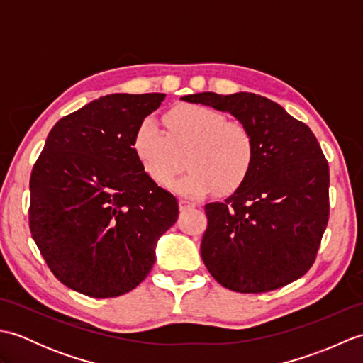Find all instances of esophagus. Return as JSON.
Here are the masks:
<instances>
[{
    "label": "esophagus",
    "instance_id": "esophagus-1",
    "mask_svg": "<svg viewBox=\"0 0 363 363\" xmlns=\"http://www.w3.org/2000/svg\"><path fill=\"white\" fill-rule=\"evenodd\" d=\"M179 207H181V211H187V209H191V207H195V203L187 201V199H181Z\"/></svg>",
    "mask_w": 363,
    "mask_h": 363
}]
</instances>
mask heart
I'll return each mask as SVG.
<instances>
[{
    "label": "heart",
    "instance_id": "b5f03b06",
    "mask_svg": "<svg viewBox=\"0 0 363 363\" xmlns=\"http://www.w3.org/2000/svg\"><path fill=\"white\" fill-rule=\"evenodd\" d=\"M167 133L145 118L133 137V151L143 172L157 184H168L177 172V152L189 150V172L168 189L176 195L199 198L217 189L230 195L248 179L256 145L251 130L238 121L199 104L177 106L165 115Z\"/></svg>",
    "mask_w": 363,
    "mask_h": 363
}]
</instances>
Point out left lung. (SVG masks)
Returning <instances> with one entry per match:
<instances>
[{
	"label": "left lung",
	"mask_w": 363,
	"mask_h": 363,
	"mask_svg": "<svg viewBox=\"0 0 363 363\" xmlns=\"http://www.w3.org/2000/svg\"><path fill=\"white\" fill-rule=\"evenodd\" d=\"M181 99L230 113L256 145L243 186L225 203L204 207L206 268L223 287L240 293L299 279L313 264L329 218V167L317 137L282 106L248 91Z\"/></svg>",
	"instance_id": "left-lung-1"
}]
</instances>
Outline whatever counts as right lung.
<instances>
[{"label":"right lung","instance_id":"1","mask_svg":"<svg viewBox=\"0 0 363 363\" xmlns=\"http://www.w3.org/2000/svg\"><path fill=\"white\" fill-rule=\"evenodd\" d=\"M164 94H112L60 118L30 173L29 229L54 276L91 298L135 289L156 262L177 199L143 172L137 126Z\"/></svg>","mask_w":363,"mask_h":363}]
</instances>
